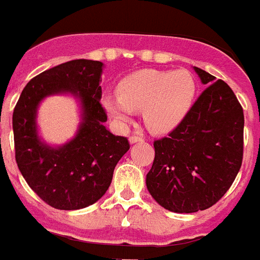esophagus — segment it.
I'll list each match as a JSON object with an SVG mask.
<instances>
[{
	"label": "esophagus",
	"mask_w": 260,
	"mask_h": 260,
	"mask_svg": "<svg viewBox=\"0 0 260 260\" xmlns=\"http://www.w3.org/2000/svg\"><path fill=\"white\" fill-rule=\"evenodd\" d=\"M128 142L132 143H138V142H143V139L141 137H137V135H132L130 138H128Z\"/></svg>",
	"instance_id": "1"
}]
</instances>
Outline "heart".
<instances>
[{
	"instance_id": "1",
	"label": "heart",
	"mask_w": 260,
	"mask_h": 260,
	"mask_svg": "<svg viewBox=\"0 0 260 260\" xmlns=\"http://www.w3.org/2000/svg\"><path fill=\"white\" fill-rule=\"evenodd\" d=\"M197 83L187 70H141L119 81L118 95H105V110L119 126L142 110L146 126L156 134L171 132L187 115L194 102Z\"/></svg>"
}]
</instances>
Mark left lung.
I'll list each match as a JSON object with an SVG mask.
<instances>
[{
    "label": "left lung",
    "instance_id": "obj_1",
    "mask_svg": "<svg viewBox=\"0 0 260 260\" xmlns=\"http://www.w3.org/2000/svg\"><path fill=\"white\" fill-rule=\"evenodd\" d=\"M206 89L169 137L154 142L155 158L146 186L173 212L215 205L233 184L243 158V109L231 87L194 68Z\"/></svg>",
    "mask_w": 260,
    "mask_h": 260
}]
</instances>
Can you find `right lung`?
<instances>
[{
	"mask_svg": "<svg viewBox=\"0 0 260 260\" xmlns=\"http://www.w3.org/2000/svg\"><path fill=\"white\" fill-rule=\"evenodd\" d=\"M104 63L74 59L30 79L13 111L14 149L18 169L31 190L58 210H79L95 203L107 191L113 173L130 149L127 139L110 133L100 104ZM68 93L80 105L76 135L63 145L40 138L38 107L51 95Z\"/></svg>",
	"mask_w": 260,
	"mask_h": 260,
	"instance_id": "obj_1",
	"label": "right lung"
}]
</instances>
